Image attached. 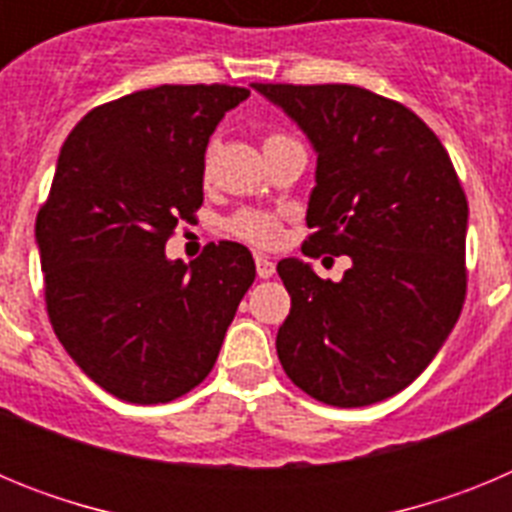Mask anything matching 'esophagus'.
<instances>
[{
	"label": "esophagus",
	"instance_id": "1",
	"mask_svg": "<svg viewBox=\"0 0 512 512\" xmlns=\"http://www.w3.org/2000/svg\"><path fill=\"white\" fill-rule=\"evenodd\" d=\"M256 274H259L261 279H269L271 274H274V261L259 253V256H256Z\"/></svg>",
	"mask_w": 512,
	"mask_h": 512
}]
</instances>
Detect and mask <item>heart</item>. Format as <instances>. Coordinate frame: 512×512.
I'll list each match as a JSON object with an SVG mask.
<instances>
[{
	"label": "heart",
	"mask_w": 512,
	"mask_h": 512,
	"mask_svg": "<svg viewBox=\"0 0 512 512\" xmlns=\"http://www.w3.org/2000/svg\"><path fill=\"white\" fill-rule=\"evenodd\" d=\"M287 143H295V138L287 133H266L264 135V153L266 151H274L279 146H287ZM230 233L235 238H241V241L253 243V246H261V248H271L277 246L279 238H282V225L274 215L269 212H256V210H243L238 212L235 217H230L228 223Z\"/></svg>",
	"instance_id": "obj_1"
}]
</instances>
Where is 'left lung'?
I'll return each instance as SVG.
<instances>
[{
  "mask_svg": "<svg viewBox=\"0 0 512 512\" xmlns=\"http://www.w3.org/2000/svg\"><path fill=\"white\" fill-rule=\"evenodd\" d=\"M318 153L305 256H351L341 282L279 261L292 297L277 354L292 382L336 408L405 390L459 320L467 295V194L428 125L354 84H251Z\"/></svg>",
  "mask_w": 512,
  "mask_h": 512,
  "instance_id": "left-lung-1",
  "label": "left lung"
}]
</instances>
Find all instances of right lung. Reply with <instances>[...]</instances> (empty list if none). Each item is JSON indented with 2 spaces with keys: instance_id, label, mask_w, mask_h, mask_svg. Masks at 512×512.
Returning <instances> with one entry per match:
<instances>
[{
  "instance_id": "obj_1",
  "label": "right lung",
  "mask_w": 512,
  "mask_h": 512,
  "mask_svg": "<svg viewBox=\"0 0 512 512\" xmlns=\"http://www.w3.org/2000/svg\"><path fill=\"white\" fill-rule=\"evenodd\" d=\"M228 84H164L81 117L35 220L58 341L102 390L158 405L194 390L256 279L246 246L210 243L192 264L166 241L202 205L210 135L248 97Z\"/></svg>"
}]
</instances>
